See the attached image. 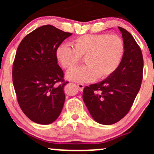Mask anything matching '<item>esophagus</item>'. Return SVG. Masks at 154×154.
<instances>
[{"instance_id":"obj_1","label":"esophagus","mask_w":154,"mask_h":154,"mask_svg":"<svg viewBox=\"0 0 154 154\" xmlns=\"http://www.w3.org/2000/svg\"><path fill=\"white\" fill-rule=\"evenodd\" d=\"M77 88H78L79 91H83V88H84V85H83V83H77Z\"/></svg>"}]
</instances>
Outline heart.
<instances>
[{"instance_id":"obj_1","label":"heart","mask_w":154,"mask_h":154,"mask_svg":"<svg viewBox=\"0 0 154 154\" xmlns=\"http://www.w3.org/2000/svg\"><path fill=\"white\" fill-rule=\"evenodd\" d=\"M71 45H61L57 48L56 57L66 69L75 68L84 57L86 66L68 71V80L88 83L106 79L114 74L125 54V43L119 35L86 34L71 41Z\"/></svg>"}]
</instances>
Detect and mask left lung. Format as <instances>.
<instances>
[{
  "label": "left lung",
  "instance_id": "8db88e82",
  "mask_svg": "<svg viewBox=\"0 0 154 154\" xmlns=\"http://www.w3.org/2000/svg\"><path fill=\"white\" fill-rule=\"evenodd\" d=\"M119 29L125 48L119 68L106 80L83 89V101L91 117L105 125L117 123L129 112L143 77L141 48L128 31L120 27Z\"/></svg>",
  "mask_w": 154,
  "mask_h": 154
}]
</instances>
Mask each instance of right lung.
<instances>
[{
	"label": "right lung",
	"instance_id": "obj_1",
	"mask_svg": "<svg viewBox=\"0 0 154 154\" xmlns=\"http://www.w3.org/2000/svg\"><path fill=\"white\" fill-rule=\"evenodd\" d=\"M71 34L49 24L42 26L27 34L17 49L12 65L14 88L21 110L35 123L51 124L63 109V88L68 82L57 64L56 51Z\"/></svg>",
	"mask_w": 154,
	"mask_h": 154
}]
</instances>
